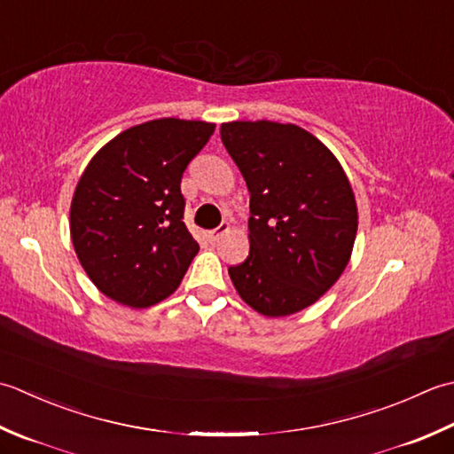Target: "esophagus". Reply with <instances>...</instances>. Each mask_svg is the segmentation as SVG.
<instances>
[{
  "label": "esophagus",
  "instance_id": "1",
  "mask_svg": "<svg viewBox=\"0 0 454 454\" xmlns=\"http://www.w3.org/2000/svg\"><path fill=\"white\" fill-rule=\"evenodd\" d=\"M227 231H229V223H221L217 229L209 231V239H211V240H217L221 235H225Z\"/></svg>",
  "mask_w": 454,
  "mask_h": 454
}]
</instances>
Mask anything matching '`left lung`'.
I'll list each match as a JSON object with an SVG mask.
<instances>
[{"instance_id":"1","label":"left lung","mask_w":454,"mask_h":454,"mask_svg":"<svg viewBox=\"0 0 454 454\" xmlns=\"http://www.w3.org/2000/svg\"><path fill=\"white\" fill-rule=\"evenodd\" d=\"M251 193L245 262L229 268L240 300L264 317L316 303L350 261L358 229L355 192L317 137L292 123L221 125Z\"/></svg>"}]
</instances>
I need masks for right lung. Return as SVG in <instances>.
Segmentation results:
<instances>
[{
	"mask_svg": "<svg viewBox=\"0 0 454 454\" xmlns=\"http://www.w3.org/2000/svg\"><path fill=\"white\" fill-rule=\"evenodd\" d=\"M215 123L162 117L111 138L82 172L70 237L96 288L143 309L178 288L200 245L184 225L182 174Z\"/></svg>",
	"mask_w": 454,
	"mask_h": 454,
	"instance_id": "obj_1",
	"label": "right lung"
}]
</instances>
